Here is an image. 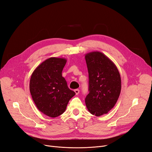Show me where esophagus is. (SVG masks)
Wrapping results in <instances>:
<instances>
[{
    "mask_svg": "<svg viewBox=\"0 0 152 152\" xmlns=\"http://www.w3.org/2000/svg\"><path fill=\"white\" fill-rule=\"evenodd\" d=\"M75 93H76V95H78L79 93H80V90H79L78 89H75Z\"/></svg>",
    "mask_w": 152,
    "mask_h": 152,
    "instance_id": "1",
    "label": "esophagus"
}]
</instances>
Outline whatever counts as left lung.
<instances>
[{
	"instance_id": "1",
	"label": "left lung",
	"mask_w": 152,
	"mask_h": 152,
	"mask_svg": "<svg viewBox=\"0 0 152 152\" xmlns=\"http://www.w3.org/2000/svg\"><path fill=\"white\" fill-rule=\"evenodd\" d=\"M89 73V94L85 99L89 113L96 116L107 114L120 96L121 78L115 64L100 51L85 55Z\"/></svg>"
}]
</instances>
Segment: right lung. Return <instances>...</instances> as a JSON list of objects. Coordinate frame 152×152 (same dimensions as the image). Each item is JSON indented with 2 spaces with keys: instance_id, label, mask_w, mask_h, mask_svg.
Returning a JSON list of instances; mask_svg holds the SVG:
<instances>
[{
  "instance_id": "1",
  "label": "right lung",
  "mask_w": 152,
  "mask_h": 152,
  "mask_svg": "<svg viewBox=\"0 0 152 152\" xmlns=\"http://www.w3.org/2000/svg\"><path fill=\"white\" fill-rule=\"evenodd\" d=\"M65 58L51 57L38 65L30 81V91L38 109L50 117L61 115L76 93L62 76Z\"/></svg>"
}]
</instances>
